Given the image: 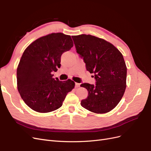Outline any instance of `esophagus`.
Segmentation results:
<instances>
[{"mask_svg":"<svg viewBox=\"0 0 151 151\" xmlns=\"http://www.w3.org/2000/svg\"><path fill=\"white\" fill-rule=\"evenodd\" d=\"M76 88H79V87L80 86V84L79 83H76Z\"/></svg>","mask_w":151,"mask_h":151,"instance_id":"34e87169","label":"esophagus"}]
</instances>
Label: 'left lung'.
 I'll list each match as a JSON object with an SVG mask.
<instances>
[{"label": "left lung", "mask_w": 151, "mask_h": 151, "mask_svg": "<svg viewBox=\"0 0 151 151\" xmlns=\"http://www.w3.org/2000/svg\"><path fill=\"white\" fill-rule=\"evenodd\" d=\"M77 53L83 58L87 70L94 73L96 85L81 84L88 91L81 106L96 113L116 107L126 89L127 67L121 52L113 45L90 35L72 36Z\"/></svg>", "instance_id": "obj_1"}]
</instances>
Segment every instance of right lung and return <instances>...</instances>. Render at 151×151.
I'll use <instances>...</instances> for the list:
<instances>
[{"label":"right lung","mask_w":151,"mask_h":151,"mask_svg":"<svg viewBox=\"0 0 151 151\" xmlns=\"http://www.w3.org/2000/svg\"><path fill=\"white\" fill-rule=\"evenodd\" d=\"M73 46L70 35L57 33L37 39L24 50L17 68V89L33 110L39 113L56 110L74 89V81H60L53 78L52 74L60 67L62 53Z\"/></svg>","instance_id":"1"}]
</instances>
